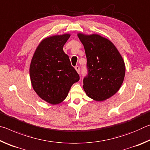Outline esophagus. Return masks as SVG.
Segmentation results:
<instances>
[{"label": "esophagus", "instance_id": "esophagus-1", "mask_svg": "<svg viewBox=\"0 0 150 150\" xmlns=\"http://www.w3.org/2000/svg\"><path fill=\"white\" fill-rule=\"evenodd\" d=\"M75 70L77 71V72L78 73H80V67L79 65H77V66H75Z\"/></svg>", "mask_w": 150, "mask_h": 150}]
</instances>
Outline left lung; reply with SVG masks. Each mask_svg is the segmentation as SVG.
I'll list each match as a JSON object with an SVG mask.
<instances>
[{
  "instance_id": "obj_1",
  "label": "left lung",
  "mask_w": 150,
  "mask_h": 150,
  "mask_svg": "<svg viewBox=\"0 0 150 150\" xmlns=\"http://www.w3.org/2000/svg\"><path fill=\"white\" fill-rule=\"evenodd\" d=\"M85 48L88 75L83 79L87 95L96 101L118 92L125 76V64L117 48L98 34H77Z\"/></svg>"
}]
</instances>
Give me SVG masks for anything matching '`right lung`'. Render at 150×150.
I'll use <instances>...</instances> for the list:
<instances>
[{
    "label": "right lung",
    "instance_id": "obj_1",
    "mask_svg": "<svg viewBox=\"0 0 150 150\" xmlns=\"http://www.w3.org/2000/svg\"><path fill=\"white\" fill-rule=\"evenodd\" d=\"M70 35L45 38L37 47L30 63L33 88L42 99L52 105L64 100L73 83L79 80L69 56L63 50Z\"/></svg>",
    "mask_w": 150,
    "mask_h": 150
}]
</instances>
